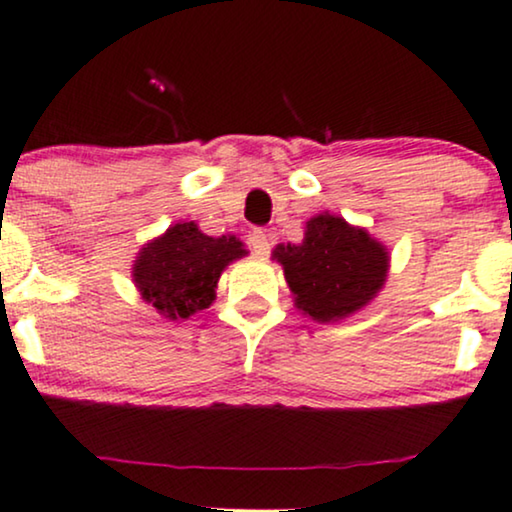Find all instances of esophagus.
Returning a JSON list of instances; mask_svg holds the SVG:
<instances>
[{
  "instance_id": "34e87169",
  "label": "esophagus",
  "mask_w": 512,
  "mask_h": 512,
  "mask_svg": "<svg viewBox=\"0 0 512 512\" xmlns=\"http://www.w3.org/2000/svg\"><path fill=\"white\" fill-rule=\"evenodd\" d=\"M249 246H251V251H254L256 256H268L270 254V242H268L266 232H261V230L251 232Z\"/></svg>"
}]
</instances>
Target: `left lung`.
Returning <instances> with one entry per match:
<instances>
[{
    "instance_id": "8db88e82",
    "label": "left lung",
    "mask_w": 512,
    "mask_h": 512,
    "mask_svg": "<svg viewBox=\"0 0 512 512\" xmlns=\"http://www.w3.org/2000/svg\"><path fill=\"white\" fill-rule=\"evenodd\" d=\"M294 306L315 323H339L363 311L382 292L389 249L361 225L325 211L306 220L301 244H277Z\"/></svg>"
}]
</instances>
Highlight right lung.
Instances as JSON below:
<instances>
[{"label": "right lung", "instance_id": "obj_1", "mask_svg": "<svg viewBox=\"0 0 512 512\" xmlns=\"http://www.w3.org/2000/svg\"><path fill=\"white\" fill-rule=\"evenodd\" d=\"M246 254L235 235L208 237L194 220H180L142 246L132 263V282L156 313L180 323L216 301L223 270Z\"/></svg>", "mask_w": 512, "mask_h": 512}]
</instances>
